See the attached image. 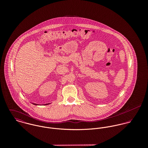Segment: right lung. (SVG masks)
<instances>
[{"label": "right lung", "mask_w": 148, "mask_h": 148, "mask_svg": "<svg viewBox=\"0 0 148 148\" xmlns=\"http://www.w3.org/2000/svg\"><path fill=\"white\" fill-rule=\"evenodd\" d=\"M34 105H35V106H38V104H35V103H32ZM48 104H49V103H48V104H45V105H48Z\"/></svg>", "instance_id": "obj_1"}]
</instances>
